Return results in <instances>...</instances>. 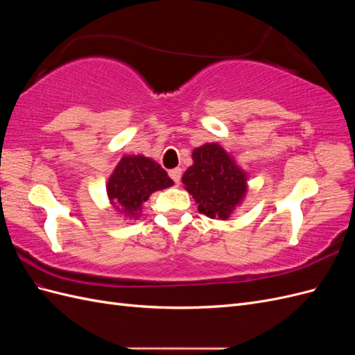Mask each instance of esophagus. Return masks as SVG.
Listing matches in <instances>:
<instances>
[{
    "instance_id": "esophagus-1",
    "label": "esophagus",
    "mask_w": 355,
    "mask_h": 355,
    "mask_svg": "<svg viewBox=\"0 0 355 355\" xmlns=\"http://www.w3.org/2000/svg\"><path fill=\"white\" fill-rule=\"evenodd\" d=\"M168 175H170V178H171V179H173L175 184H176V185H179L180 178H182V168L176 167V168H173V170H170V171H168Z\"/></svg>"
}]
</instances>
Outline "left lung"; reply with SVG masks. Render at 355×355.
<instances>
[{
	"instance_id": "left-lung-1",
	"label": "left lung",
	"mask_w": 355,
	"mask_h": 355,
	"mask_svg": "<svg viewBox=\"0 0 355 355\" xmlns=\"http://www.w3.org/2000/svg\"><path fill=\"white\" fill-rule=\"evenodd\" d=\"M192 164L182 176L198 210L211 219L227 220L247 192V176L218 144L192 151Z\"/></svg>"
}]
</instances>
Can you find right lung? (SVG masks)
<instances>
[{
    "instance_id": "obj_1",
    "label": "right lung",
    "mask_w": 355,
    "mask_h": 355,
    "mask_svg": "<svg viewBox=\"0 0 355 355\" xmlns=\"http://www.w3.org/2000/svg\"><path fill=\"white\" fill-rule=\"evenodd\" d=\"M173 185L167 171L144 155H125L111 175L106 192L118 211L127 218L141 216L142 202L155 191Z\"/></svg>"
}]
</instances>
